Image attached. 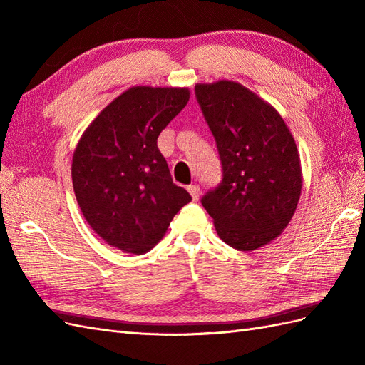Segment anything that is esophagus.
<instances>
[{"instance_id":"esophagus-1","label":"esophagus","mask_w":365,"mask_h":365,"mask_svg":"<svg viewBox=\"0 0 365 365\" xmlns=\"http://www.w3.org/2000/svg\"><path fill=\"white\" fill-rule=\"evenodd\" d=\"M187 190H189V193L192 195V197H193V201H196L197 197H200V185L197 184H193V185H189L187 187Z\"/></svg>"}]
</instances>
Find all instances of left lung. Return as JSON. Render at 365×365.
<instances>
[{"label": "left lung", "mask_w": 365, "mask_h": 365, "mask_svg": "<svg viewBox=\"0 0 365 365\" xmlns=\"http://www.w3.org/2000/svg\"><path fill=\"white\" fill-rule=\"evenodd\" d=\"M195 93L224 173L201 202L227 245L259 250L283 233L300 200L295 140L277 109L239 82L196 83Z\"/></svg>", "instance_id": "8db88e82"}]
</instances>
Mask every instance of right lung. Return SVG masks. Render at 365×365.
Here are the masks:
<instances>
[{"mask_svg": "<svg viewBox=\"0 0 365 365\" xmlns=\"http://www.w3.org/2000/svg\"><path fill=\"white\" fill-rule=\"evenodd\" d=\"M190 98L189 88L132 86L103 108L73 153L77 204L108 245L145 254L192 201L173 184L158 135Z\"/></svg>", "mask_w": 365, "mask_h": 365, "instance_id": "obj_1", "label": "right lung"}]
</instances>
